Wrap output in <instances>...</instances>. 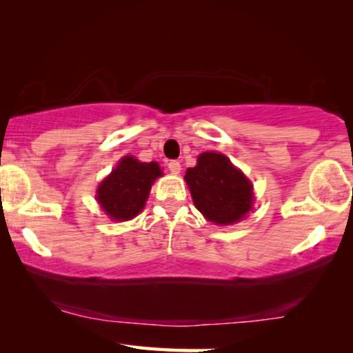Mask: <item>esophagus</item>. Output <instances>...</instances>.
<instances>
[{
  "mask_svg": "<svg viewBox=\"0 0 353 353\" xmlns=\"http://www.w3.org/2000/svg\"><path fill=\"white\" fill-rule=\"evenodd\" d=\"M168 170H170L172 173H180L181 172L180 162H178V161H170V162H168Z\"/></svg>",
  "mask_w": 353,
  "mask_h": 353,
  "instance_id": "esophagus-1",
  "label": "esophagus"
}]
</instances>
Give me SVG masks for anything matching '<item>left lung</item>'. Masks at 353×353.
Wrapping results in <instances>:
<instances>
[{"label":"left lung","mask_w":353,"mask_h":353,"mask_svg":"<svg viewBox=\"0 0 353 353\" xmlns=\"http://www.w3.org/2000/svg\"><path fill=\"white\" fill-rule=\"evenodd\" d=\"M185 180L197 210L212 223L233 225L252 210V183L223 154L202 152Z\"/></svg>","instance_id":"8db88e82"}]
</instances>
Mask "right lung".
Listing matches in <instances>:
<instances>
[{"label":"right lung","mask_w":353,"mask_h":353,"mask_svg":"<svg viewBox=\"0 0 353 353\" xmlns=\"http://www.w3.org/2000/svg\"><path fill=\"white\" fill-rule=\"evenodd\" d=\"M163 175L157 162H139L125 156L96 191L101 209L110 220L127 221L144 209L152 183Z\"/></svg>","instance_id":"right-lung-1"}]
</instances>
